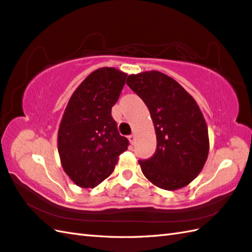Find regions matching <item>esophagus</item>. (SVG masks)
<instances>
[{"mask_svg": "<svg viewBox=\"0 0 252 252\" xmlns=\"http://www.w3.org/2000/svg\"><path fill=\"white\" fill-rule=\"evenodd\" d=\"M128 139H129V141H130L131 145H133V143H135V140H136V136L133 135V133H132V135L128 136Z\"/></svg>", "mask_w": 252, "mask_h": 252, "instance_id": "1", "label": "esophagus"}]
</instances>
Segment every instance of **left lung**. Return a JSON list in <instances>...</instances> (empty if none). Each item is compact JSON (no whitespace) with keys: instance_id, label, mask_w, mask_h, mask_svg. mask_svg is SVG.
I'll list each match as a JSON object with an SVG mask.
<instances>
[{"instance_id":"left-lung-1","label":"left lung","mask_w":252,"mask_h":252,"mask_svg":"<svg viewBox=\"0 0 252 252\" xmlns=\"http://www.w3.org/2000/svg\"><path fill=\"white\" fill-rule=\"evenodd\" d=\"M126 84L148 106L157 133L155 155L139 160L143 175L165 190L187 186L201 172L209 152L208 127L196 101L157 70L128 76Z\"/></svg>"}]
</instances>
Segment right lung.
Here are the masks:
<instances>
[{"label":"right lung","mask_w":252,"mask_h":252,"mask_svg":"<svg viewBox=\"0 0 252 252\" xmlns=\"http://www.w3.org/2000/svg\"><path fill=\"white\" fill-rule=\"evenodd\" d=\"M127 75L115 68L94 70L71 95L59 129V153L76 185L94 188L109 177L129 141L120 135L112 106Z\"/></svg>","instance_id":"add662e5"}]
</instances>
